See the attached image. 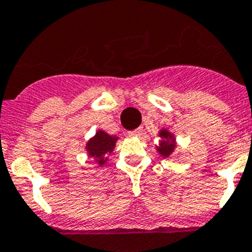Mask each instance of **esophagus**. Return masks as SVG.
Returning a JSON list of instances; mask_svg holds the SVG:
<instances>
[{"label": "esophagus", "instance_id": "34e87169", "mask_svg": "<svg viewBox=\"0 0 252 252\" xmlns=\"http://www.w3.org/2000/svg\"><path fill=\"white\" fill-rule=\"evenodd\" d=\"M141 132H142V130L139 129H134V130H130V132H128V134H129V137H138L139 134H141Z\"/></svg>", "mask_w": 252, "mask_h": 252}]
</instances>
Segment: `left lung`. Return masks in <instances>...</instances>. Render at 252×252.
Masks as SVG:
<instances>
[{"mask_svg": "<svg viewBox=\"0 0 252 252\" xmlns=\"http://www.w3.org/2000/svg\"><path fill=\"white\" fill-rule=\"evenodd\" d=\"M158 137H160V141H158V146L156 147V150L162 158H169L174 152L175 147H177L174 134L169 132L168 129H165V128H162L158 132Z\"/></svg>", "mask_w": 252, "mask_h": 252, "instance_id": "left-lung-1", "label": "left lung"}]
</instances>
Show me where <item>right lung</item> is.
I'll return each instance as SVG.
<instances>
[{
	"mask_svg": "<svg viewBox=\"0 0 252 252\" xmlns=\"http://www.w3.org/2000/svg\"><path fill=\"white\" fill-rule=\"evenodd\" d=\"M116 141H118V137L116 136H110V134H107L103 130H97L96 134L87 142V154L91 158H94V161L98 165L102 166L109 160L107 158L109 156L107 155H110L114 151Z\"/></svg>",
	"mask_w": 252,
	"mask_h": 252,
	"instance_id": "right-lung-1",
	"label": "right lung"
}]
</instances>
